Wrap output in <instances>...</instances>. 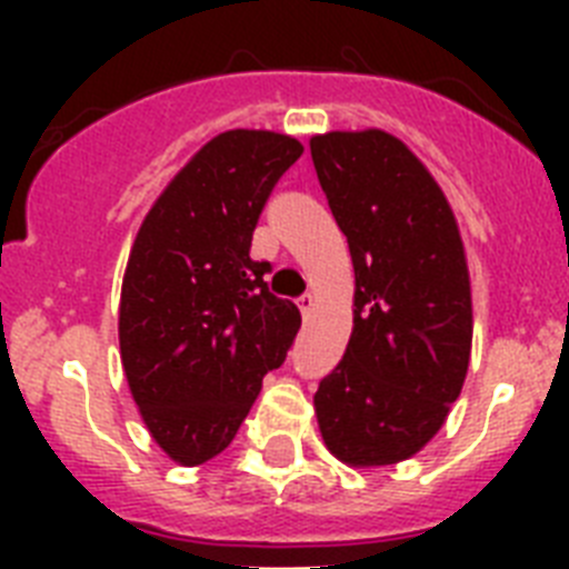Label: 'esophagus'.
<instances>
[{
  "label": "esophagus",
  "mask_w": 569,
  "mask_h": 569,
  "mask_svg": "<svg viewBox=\"0 0 569 569\" xmlns=\"http://www.w3.org/2000/svg\"><path fill=\"white\" fill-rule=\"evenodd\" d=\"M313 308H316V296L313 293L299 296V310H301V313L310 316V313H313Z\"/></svg>",
  "instance_id": "obj_1"
}]
</instances>
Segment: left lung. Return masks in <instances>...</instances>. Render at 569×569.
I'll return each instance as SVG.
<instances>
[{"label": "left lung", "instance_id": "left-lung-1", "mask_svg": "<svg viewBox=\"0 0 569 569\" xmlns=\"http://www.w3.org/2000/svg\"><path fill=\"white\" fill-rule=\"evenodd\" d=\"M353 256V333L313 396L321 439L350 467L410 459L445 425L470 365L472 299L459 224L430 170L385 130L310 139Z\"/></svg>", "mask_w": 569, "mask_h": 569}]
</instances>
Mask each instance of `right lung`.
I'll list each match as a JSON object with an SVG mask.
<instances>
[{
  "label": "right lung",
  "instance_id": "right-lung-1",
  "mask_svg": "<svg viewBox=\"0 0 569 569\" xmlns=\"http://www.w3.org/2000/svg\"><path fill=\"white\" fill-rule=\"evenodd\" d=\"M301 142L273 130H224L170 179L130 248L119 350L150 436L179 465L233 441L261 379L301 328L250 259L256 222Z\"/></svg>",
  "mask_w": 569,
  "mask_h": 569
}]
</instances>
